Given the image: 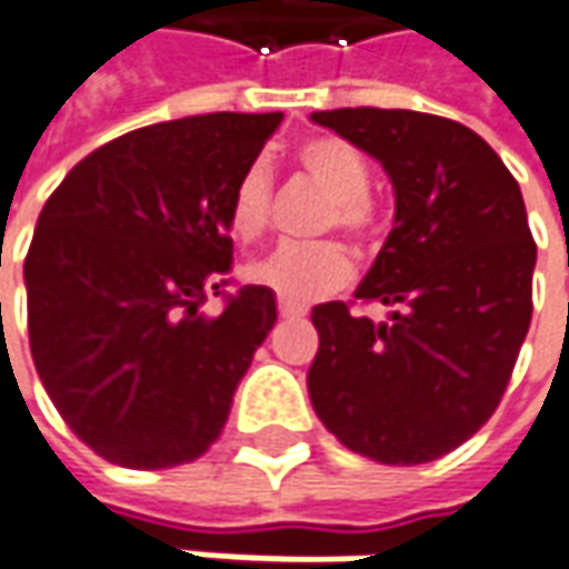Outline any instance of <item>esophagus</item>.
<instances>
[{"label":"esophagus","mask_w":569,"mask_h":569,"mask_svg":"<svg viewBox=\"0 0 569 569\" xmlns=\"http://www.w3.org/2000/svg\"><path fill=\"white\" fill-rule=\"evenodd\" d=\"M277 315L283 317V320H296V317H305V308H299V305H289V301H280Z\"/></svg>","instance_id":"34e87169"}]
</instances>
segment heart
I'll use <instances>...</instances> for the list:
<instances>
[{"mask_svg":"<svg viewBox=\"0 0 569 569\" xmlns=\"http://www.w3.org/2000/svg\"><path fill=\"white\" fill-rule=\"evenodd\" d=\"M305 177L330 196L320 230H342L351 242H370L380 227V204L370 196V168L346 139L311 137L296 152ZM273 211V180L264 161H252L236 177L227 223L239 242L268 233ZM249 280L289 305H308L339 292L351 280L349 252L333 242H283L249 268Z\"/></svg>","mask_w":569,"mask_h":569,"instance_id":"heart-1","label":"heart"}]
</instances>
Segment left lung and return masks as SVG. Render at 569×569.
Segmentation results:
<instances>
[{
  "mask_svg": "<svg viewBox=\"0 0 569 569\" xmlns=\"http://www.w3.org/2000/svg\"><path fill=\"white\" fill-rule=\"evenodd\" d=\"M311 121L380 161L396 227L355 299L396 308L373 323L346 301L311 311L317 417L355 455L427 463L496 415L532 320L536 242L523 196L470 127L405 108H336Z\"/></svg>",
  "mask_w": 569,
  "mask_h": 569,
  "instance_id": "obj_1",
  "label": "left lung"
}]
</instances>
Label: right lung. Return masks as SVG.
I'll return each mask as SVG.
<instances>
[{
  "label": "right lung",
  "mask_w": 569,
  "mask_h": 569,
  "mask_svg": "<svg viewBox=\"0 0 569 569\" xmlns=\"http://www.w3.org/2000/svg\"><path fill=\"white\" fill-rule=\"evenodd\" d=\"M283 121L196 114L99 146L42 204L24 258L30 355L61 420L106 461L161 470L218 439L277 323L264 286L227 292V204ZM224 311H201L207 292Z\"/></svg>",
  "instance_id": "add662e5"
}]
</instances>
